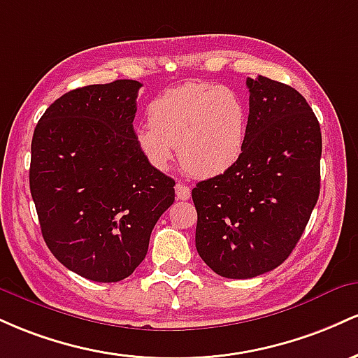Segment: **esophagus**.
<instances>
[{"mask_svg": "<svg viewBox=\"0 0 358 358\" xmlns=\"http://www.w3.org/2000/svg\"><path fill=\"white\" fill-rule=\"evenodd\" d=\"M176 196H178V199H182V201L189 199L191 198L189 186H186V184H182V182L176 184Z\"/></svg>", "mask_w": 358, "mask_h": 358, "instance_id": "esophagus-1", "label": "esophagus"}]
</instances>
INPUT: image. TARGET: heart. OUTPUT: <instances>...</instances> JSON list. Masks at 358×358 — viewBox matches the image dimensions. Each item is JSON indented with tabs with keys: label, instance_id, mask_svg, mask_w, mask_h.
I'll return each instance as SVG.
<instances>
[{
	"label": "heart",
	"instance_id": "1",
	"mask_svg": "<svg viewBox=\"0 0 358 358\" xmlns=\"http://www.w3.org/2000/svg\"><path fill=\"white\" fill-rule=\"evenodd\" d=\"M248 111L231 87L187 83L148 104V123L135 130L138 150L166 171L178 147L180 166L198 178H216L235 167L247 145Z\"/></svg>",
	"mask_w": 358,
	"mask_h": 358
}]
</instances>
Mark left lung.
Returning <instances> with one entry per match:
<instances>
[{"mask_svg": "<svg viewBox=\"0 0 358 358\" xmlns=\"http://www.w3.org/2000/svg\"><path fill=\"white\" fill-rule=\"evenodd\" d=\"M248 131L235 167L192 189L196 248L218 275L250 279L279 267L320 196L321 130L294 87L247 79Z\"/></svg>", "mask_w": 358, "mask_h": 358, "instance_id": "8db88e82", "label": "left lung"}]
</instances>
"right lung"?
I'll use <instances>...</instances> for the list:
<instances>
[{
	"label": "right lung",
	"instance_id": "obj_1",
	"mask_svg": "<svg viewBox=\"0 0 358 358\" xmlns=\"http://www.w3.org/2000/svg\"><path fill=\"white\" fill-rule=\"evenodd\" d=\"M140 87L118 79L66 92L31 138L30 191L43 240L60 264L94 282L134 274L174 203V179L135 142Z\"/></svg>",
	"mask_w": 358,
	"mask_h": 358
}]
</instances>
